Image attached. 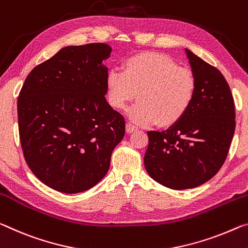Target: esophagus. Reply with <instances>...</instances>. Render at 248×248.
<instances>
[{
	"mask_svg": "<svg viewBox=\"0 0 248 248\" xmlns=\"http://www.w3.org/2000/svg\"><path fill=\"white\" fill-rule=\"evenodd\" d=\"M137 129H138V128H137L135 124H132L130 123H128L127 124H125V131H127L128 133H131L133 131H136Z\"/></svg>",
	"mask_w": 248,
	"mask_h": 248,
	"instance_id": "34e87169",
	"label": "esophagus"
}]
</instances>
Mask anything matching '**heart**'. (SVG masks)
<instances>
[{"label": "heart", "instance_id": "obj_1", "mask_svg": "<svg viewBox=\"0 0 248 248\" xmlns=\"http://www.w3.org/2000/svg\"><path fill=\"white\" fill-rule=\"evenodd\" d=\"M121 68L123 72L111 69L107 73V99L113 109L125 110L138 93L139 101L130 110L133 123L169 127L190 110L198 87L191 69L155 52L132 55Z\"/></svg>", "mask_w": 248, "mask_h": 248}]
</instances>
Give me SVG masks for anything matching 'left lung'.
Returning <instances> with one entry per match:
<instances>
[{
	"instance_id": "left-lung-1",
	"label": "left lung",
	"mask_w": 248,
	"mask_h": 248,
	"mask_svg": "<svg viewBox=\"0 0 248 248\" xmlns=\"http://www.w3.org/2000/svg\"><path fill=\"white\" fill-rule=\"evenodd\" d=\"M198 87L193 104L166 131H149L145 170L162 186L184 190L213 178L225 162L235 131V106L222 73L186 49Z\"/></svg>"
}]
</instances>
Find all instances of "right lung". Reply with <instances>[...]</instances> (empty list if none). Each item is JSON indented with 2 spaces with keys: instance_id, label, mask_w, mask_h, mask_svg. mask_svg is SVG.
Instances as JSON below:
<instances>
[{
  "instance_id": "obj_1",
  "label": "right lung",
  "mask_w": 248,
  "mask_h": 248,
  "mask_svg": "<svg viewBox=\"0 0 248 248\" xmlns=\"http://www.w3.org/2000/svg\"><path fill=\"white\" fill-rule=\"evenodd\" d=\"M110 46L62 48L29 74L17 98L18 133L27 166L47 186L79 193L99 182L125 132L106 100Z\"/></svg>"
}]
</instances>
